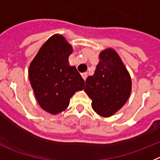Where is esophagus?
Instances as JSON below:
<instances>
[{
    "label": "esophagus",
    "instance_id": "34e87169",
    "mask_svg": "<svg viewBox=\"0 0 160 160\" xmlns=\"http://www.w3.org/2000/svg\"><path fill=\"white\" fill-rule=\"evenodd\" d=\"M81 76L82 77H83V79H84V80L87 79V76H88V74H87V72H84V73H81Z\"/></svg>",
    "mask_w": 160,
    "mask_h": 160
}]
</instances>
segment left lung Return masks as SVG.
Instances as JSON below:
<instances>
[{
  "label": "left lung",
  "mask_w": 160,
  "mask_h": 160,
  "mask_svg": "<svg viewBox=\"0 0 160 160\" xmlns=\"http://www.w3.org/2000/svg\"><path fill=\"white\" fill-rule=\"evenodd\" d=\"M93 76H88L84 92L92 100L97 114L112 116L128 100L131 92V78L124 63L112 48L102 51Z\"/></svg>",
  "instance_id": "1"
}]
</instances>
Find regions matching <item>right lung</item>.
<instances>
[{
    "mask_svg": "<svg viewBox=\"0 0 160 160\" xmlns=\"http://www.w3.org/2000/svg\"><path fill=\"white\" fill-rule=\"evenodd\" d=\"M72 47L62 35L55 34L42 46L29 67V79L38 103L51 114L63 112L71 97L83 90L84 80L68 57Z\"/></svg>",
    "mask_w": 160,
    "mask_h": 160,
    "instance_id": "right-lung-1",
    "label": "right lung"
}]
</instances>
